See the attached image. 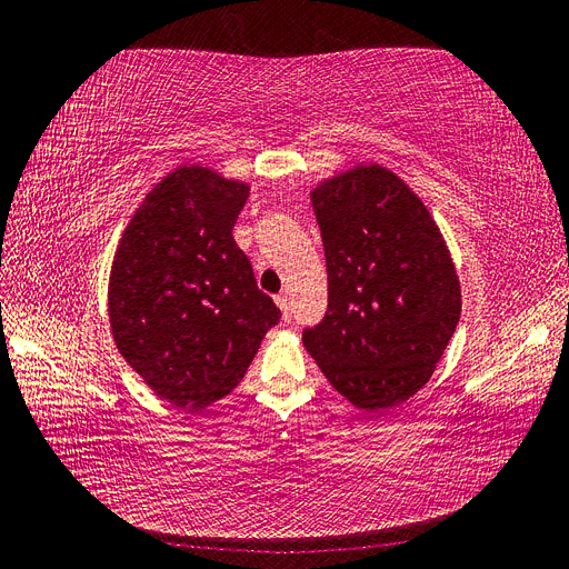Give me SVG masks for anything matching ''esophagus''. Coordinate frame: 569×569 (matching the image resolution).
Returning a JSON list of instances; mask_svg holds the SVG:
<instances>
[{"instance_id": "1", "label": "esophagus", "mask_w": 569, "mask_h": 569, "mask_svg": "<svg viewBox=\"0 0 569 569\" xmlns=\"http://www.w3.org/2000/svg\"><path fill=\"white\" fill-rule=\"evenodd\" d=\"M274 303L280 306L282 318H284V320H289V318H291V311H289V297H287V295H278V297H274Z\"/></svg>"}]
</instances>
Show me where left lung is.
<instances>
[{
    "label": "left lung",
    "mask_w": 569,
    "mask_h": 569,
    "mask_svg": "<svg viewBox=\"0 0 569 569\" xmlns=\"http://www.w3.org/2000/svg\"><path fill=\"white\" fill-rule=\"evenodd\" d=\"M327 261V313L303 347L363 410L408 401L460 318L453 258L422 199L389 168L356 166L311 192Z\"/></svg>",
    "instance_id": "left-lung-1"
}]
</instances>
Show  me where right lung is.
<instances>
[{
  "mask_svg": "<svg viewBox=\"0 0 569 569\" xmlns=\"http://www.w3.org/2000/svg\"><path fill=\"white\" fill-rule=\"evenodd\" d=\"M249 184L184 163L149 189L109 278L116 347L149 389L199 410L242 380L280 308L256 287L232 228Z\"/></svg>",
  "mask_w": 569,
  "mask_h": 569,
  "instance_id": "right-lung-1",
  "label": "right lung"
}]
</instances>
